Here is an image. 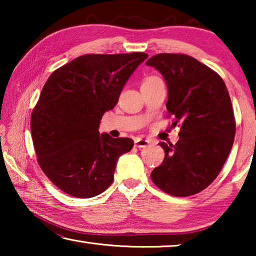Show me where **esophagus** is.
Instances as JSON below:
<instances>
[{
    "instance_id": "34e87169",
    "label": "esophagus",
    "mask_w": 256,
    "mask_h": 256,
    "mask_svg": "<svg viewBox=\"0 0 256 256\" xmlns=\"http://www.w3.org/2000/svg\"><path fill=\"white\" fill-rule=\"evenodd\" d=\"M134 144H136V148L141 149V148H146V146H148L150 144V141L146 140V138H136Z\"/></svg>"
}]
</instances>
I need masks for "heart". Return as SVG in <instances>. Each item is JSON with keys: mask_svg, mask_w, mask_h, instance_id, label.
<instances>
[{"mask_svg": "<svg viewBox=\"0 0 256 256\" xmlns=\"http://www.w3.org/2000/svg\"><path fill=\"white\" fill-rule=\"evenodd\" d=\"M149 79H150V78H149ZM146 80H148V79H146Z\"/></svg>", "mask_w": 256, "mask_h": 256, "instance_id": "obj_1", "label": "heart"}]
</instances>
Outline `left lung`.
Returning <instances> with one entry per match:
<instances>
[{
  "instance_id": "obj_1",
  "label": "left lung",
  "mask_w": 256,
  "mask_h": 256,
  "mask_svg": "<svg viewBox=\"0 0 256 256\" xmlns=\"http://www.w3.org/2000/svg\"><path fill=\"white\" fill-rule=\"evenodd\" d=\"M166 81L167 110L180 124L176 144L160 142L162 164L151 180L164 192L188 196L208 188L222 170L235 138L228 90L214 71L184 54L164 53L146 60Z\"/></svg>"
}]
</instances>
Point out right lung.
<instances>
[{"label":"right lung","instance_id":"add662e5","mask_svg":"<svg viewBox=\"0 0 256 256\" xmlns=\"http://www.w3.org/2000/svg\"><path fill=\"white\" fill-rule=\"evenodd\" d=\"M146 53L82 55L52 73L32 115V136L42 172L63 192L88 198L108 188L128 138L99 133L102 115Z\"/></svg>","mask_w":256,"mask_h":256}]
</instances>
